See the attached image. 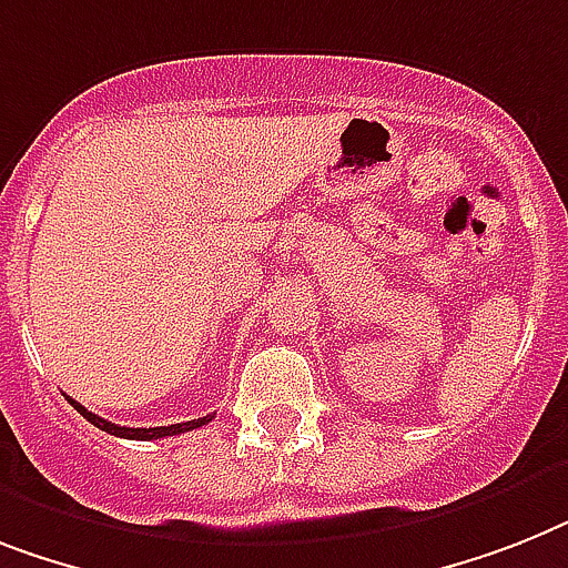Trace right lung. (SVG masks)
<instances>
[{"instance_id":"1","label":"right lung","mask_w":568,"mask_h":568,"mask_svg":"<svg viewBox=\"0 0 568 568\" xmlns=\"http://www.w3.org/2000/svg\"><path fill=\"white\" fill-rule=\"evenodd\" d=\"M65 400L72 403L74 409L81 412L83 418L89 420V424H95L98 429H104V433L110 435H119V438H135V442H156V438H165V435H180V433H191V429H200V426L209 424L214 415H205V418H196V420H185V424H171V426H153V429H133V426H119L112 424V420H104L98 418V415H92L89 409H83L81 403L72 400V397H65Z\"/></svg>"}]
</instances>
